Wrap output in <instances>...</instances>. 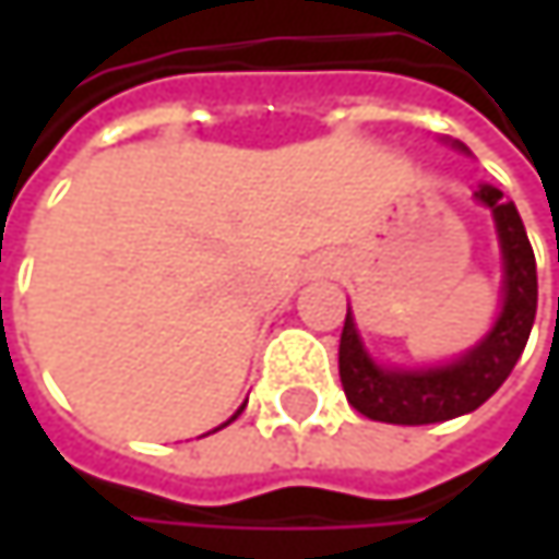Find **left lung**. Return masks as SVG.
I'll return each instance as SVG.
<instances>
[{
  "mask_svg": "<svg viewBox=\"0 0 559 559\" xmlns=\"http://www.w3.org/2000/svg\"><path fill=\"white\" fill-rule=\"evenodd\" d=\"M463 155L469 148L463 142H450ZM476 200L492 210L499 249H502V307L489 333L440 366H385L379 362L356 326L353 307L346 310L343 336H340V379L349 404L369 420L382 424H440L486 404L521 359L534 313H537V265L534 249L527 242L518 206L504 200L502 190L483 183Z\"/></svg>",
  "mask_w": 559,
  "mask_h": 559,
  "instance_id": "1",
  "label": "left lung"
}]
</instances>
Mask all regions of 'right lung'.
<instances>
[{
    "mask_svg": "<svg viewBox=\"0 0 559 559\" xmlns=\"http://www.w3.org/2000/svg\"><path fill=\"white\" fill-rule=\"evenodd\" d=\"M242 407H246V404H242ZM242 407H239V411H236V414H233V417H229V420H226V424H233V420H236V417H239V414H242ZM226 424H219V427H226ZM219 427H216V430H219Z\"/></svg>",
    "mask_w": 559,
    "mask_h": 559,
    "instance_id": "add662e5",
    "label": "right lung"
}]
</instances>
